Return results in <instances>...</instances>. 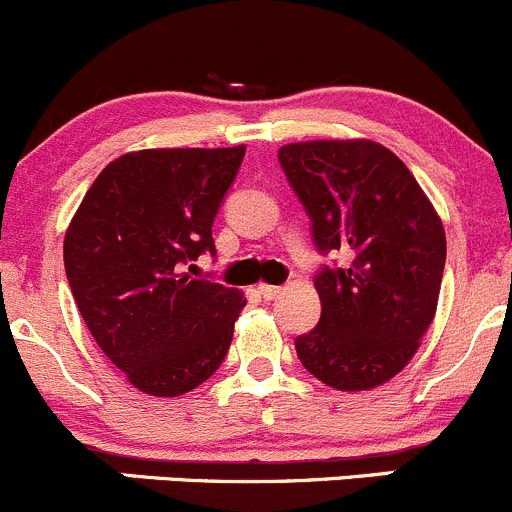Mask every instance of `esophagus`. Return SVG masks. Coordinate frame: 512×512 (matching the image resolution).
Instances as JSON below:
<instances>
[{
  "mask_svg": "<svg viewBox=\"0 0 512 512\" xmlns=\"http://www.w3.org/2000/svg\"><path fill=\"white\" fill-rule=\"evenodd\" d=\"M258 293H261L266 301H273V298L281 296V286H268V283H261V286H258Z\"/></svg>",
  "mask_w": 512,
  "mask_h": 512,
  "instance_id": "34e87169",
  "label": "esophagus"
}]
</instances>
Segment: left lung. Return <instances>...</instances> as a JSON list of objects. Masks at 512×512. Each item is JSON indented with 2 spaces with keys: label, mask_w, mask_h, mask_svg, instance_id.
Segmentation results:
<instances>
[{
  "label": "left lung",
  "mask_w": 512,
  "mask_h": 512,
  "mask_svg": "<svg viewBox=\"0 0 512 512\" xmlns=\"http://www.w3.org/2000/svg\"><path fill=\"white\" fill-rule=\"evenodd\" d=\"M321 254L348 266L316 273L321 318L296 338L303 368L338 391H368L406 368L433 323L445 231L408 166L368 139L278 149Z\"/></svg>",
  "instance_id": "1"
}]
</instances>
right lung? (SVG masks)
I'll return each instance as SVG.
<instances>
[{"label": "right lung", "instance_id": "1", "mask_svg": "<svg viewBox=\"0 0 512 512\" xmlns=\"http://www.w3.org/2000/svg\"><path fill=\"white\" fill-rule=\"evenodd\" d=\"M246 146L144 149L111 161L64 236V268L86 328L131 386L174 398L216 373L244 293L196 278Z\"/></svg>", "mask_w": 512, "mask_h": 512}]
</instances>
